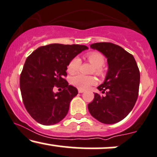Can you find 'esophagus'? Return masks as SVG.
I'll use <instances>...</instances> for the list:
<instances>
[{
    "mask_svg": "<svg viewBox=\"0 0 157 157\" xmlns=\"http://www.w3.org/2000/svg\"><path fill=\"white\" fill-rule=\"evenodd\" d=\"M78 92H79V93H83L84 90L80 89V88H79V89H78Z\"/></svg>",
    "mask_w": 157,
    "mask_h": 157,
    "instance_id": "1",
    "label": "esophagus"
}]
</instances>
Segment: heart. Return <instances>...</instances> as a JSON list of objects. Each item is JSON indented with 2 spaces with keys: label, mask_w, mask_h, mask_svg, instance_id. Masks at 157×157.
I'll return each mask as SVG.
<instances>
[{
  "label": "heart",
  "mask_w": 157,
  "mask_h": 157,
  "mask_svg": "<svg viewBox=\"0 0 157 157\" xmlns=\"http://www.w3.org/2000/svg\"><path fill=\"white\" fill-rule=\"evenodd\" d=\"M86 58L91 65L94 66V71L97 75H104L102 67L105 63L104 56L99 52H90L86 55ZM81 60L79 58H74L69 61L67 66V71L70 74H74L79 70ZM71 83L80 89H87L90 86L96 83V80L92 76H86L82 74H77L71 78Z\"/></svg>",
  "instance_id": "heart-1"
}]
</instances>
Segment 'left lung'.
I'll list each match as a JSON object with an SVG mask.
<instances>
[{"instance_id": "obj_1", "label": "left lung", "mask_w": 157, "mask_h": 157, "mask_svg": "<svg viewBox=\"0 0 157 157\" xmlns=\"http://www.w3.org/2000/svg\"><path fill=\"white\" fill-rule=\"evenodd\" d=\"M90 48L107 58L108 71L102 84L97 87L104 95L94 94L88 110L99 121L112 124L127 116L138 97L140 71L132 54L110 42L94 43Z\"/></svg>"}]
</instances>
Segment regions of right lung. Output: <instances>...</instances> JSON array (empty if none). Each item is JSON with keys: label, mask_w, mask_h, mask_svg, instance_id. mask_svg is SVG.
<instances>
[{"label": "right lung", "mask_w": 157, "mask_h": 157, "mask_svg": "<svg viewBox=\"0 0 157 157\" xmlns=\"http://www.w3.org/2000/svg\"><path fill=\"white\" fill-rule=\"evenodd\" d=\"M85 45L51 44L37 48L27 58L20 75V87L28 113L45 126L58 124L67 116L71 99L78 90L67 77L69 61L88 50ZM54 86L63 88L55 94Z\"/></svg>", "instance_id": "add662e5"}]
</instances>
